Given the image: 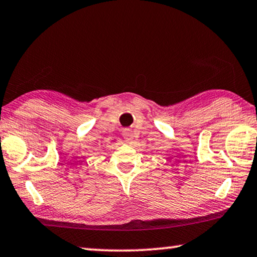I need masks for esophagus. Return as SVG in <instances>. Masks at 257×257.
Wrapping results in <instances>:
<instances>
[{
	"label": "esophagus",
	"mask_w": 257,
	"mask_h": 257,
	"mask_svg": "<svg viewBox=\"0 0 257 257\" xmlns=\"http://www.w3.org/2000/svg\"><path fill=\"white\" fill-rule=\"evenodd\" d=\"M123 136H124V139L127 141V142H131L134 138H136V134L132 131V130L130 128H126L123 131Z\"/></svg>",
	"instance_id": "esophagus-1"
}]
</instances>
